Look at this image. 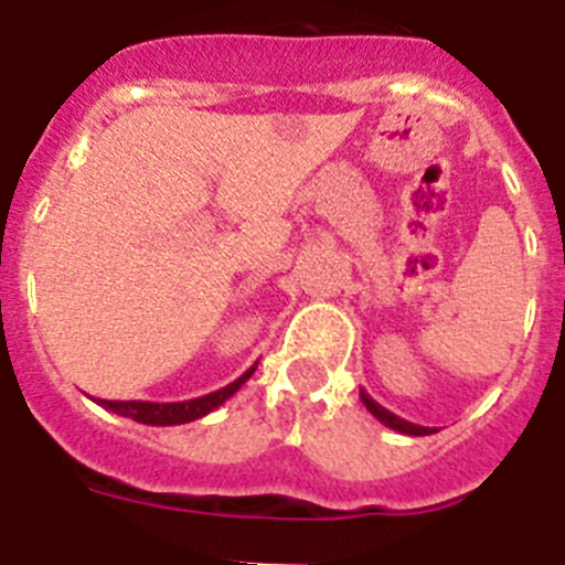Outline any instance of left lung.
<instances>
[{
	"label": "left lung",
	"mask_w": 565,
	"mask_h": 565,
	"mask_svg": "<svg viewBox=\"0 0 565 565\" xmlns=\"http://www.w3.org/2000/svg\"><path fill=\"white\" fill-rule=\"evenodd\" d=\"M359 398H362L364 407H367V411H371L373 416H376L379 422L384 424V427H391V430L404 433V436H433V433H438L436 427H422V424H413V422H407V418L396 416V413H391L387 407H382L379 402H373V398L367 396L364 391H359Z\"/></svg>",
	"instance_id": "obj_1"
}]
</instances>
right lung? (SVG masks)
<instances>
[{
  "label": "right lung",
  "instance_id": "right-lung-1",
  "mask_svg": "<svg viewBox=\"0 0 565 565\" xmlns=\"http://www.w3.org/2000/svg\"><path fill=\"white\" fill-rule=\"evenodd\" d=\"M254 367H257V364H252V367H248L243 376L234 379L232 384H226V387H221V391L206 393V396H201V398H189V402L158 404V402H107V398H98V404H102V407H107V411L118 413V416L132 418V422H138V424H152V427L189 424V422H198V418L209 416V413L217 411L223 402H228V398H232L234 393H237L239 387L248 382V379H252Z\"/></svg>",
  "mask_w": 565,
  "mask_h": 565
}]
</instances>
